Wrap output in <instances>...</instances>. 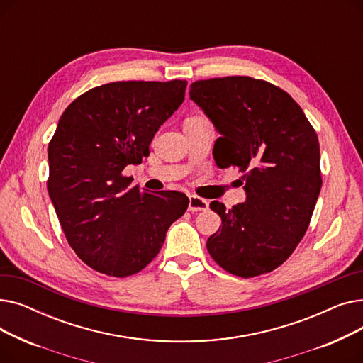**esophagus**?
Instances as JSON below:
<instances>
[{
  "mask_svg": "<svg viewBox=\"0 0 363 363\" xmlns=\"http://www.w3.org/2000/svg\"><path fill=\"white\" fill-rule=\"evenodd\" d=\"M207 208H208V203L204 199H200L197 196H189V200H188L189 212H204Z\"/></svg>",
  "mask_w": 363,
  "mask_h": 363,
  "instance_id": "obj_1",
  "label": "esophagus"
}]
</instances>
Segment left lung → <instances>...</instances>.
<instances>
[{
  "label": "left lung",
  "instance_id": "obj_1",
  "mask_svg": "<svg viewBox=\"0 0 363 363\" xmlns=\"http://www.w3.org/2000/svg\"><path fill=\"white\" fill-rule=\"evenodd\" d=\"M191 99L220 137L213 157L237 166L245 201L226 211L212 201L222 228L207 240L213 260L253 278L277 269L306 234L322 186L318 135L301 107L284 89L250 76L196 81Z\"/></svg>",
  "mask_w": 363,
  "mask_h": 363
}]
</instances>
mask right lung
<instances>
[{
  "instance_id": "obj_1",
  "label": "right lung",
  "mask_w": 363,
  "mask_h": 363,
  "mask_svg": "<svg viewBox=\"0 0 363 363\" xmlns=\"http://www.w3.org/2000/svg\"><path fill=\"white\" fill-rule=\"evenodd\" d=\"M185 88L179 79L111 82L79 95L62 114L48 144V194L67 242L97 272L125 278L143 271L186 211L185 194H150L122 174L150 155Z\"/></svg>"
}]
</instances>
